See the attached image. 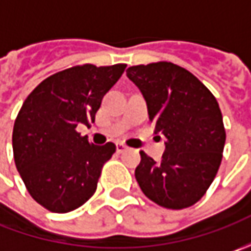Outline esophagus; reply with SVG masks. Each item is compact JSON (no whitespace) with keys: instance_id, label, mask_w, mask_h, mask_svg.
Instances as JSON below:
<instances>
[{"instance_id":"esophagus-1","label":"esophagus","mask_w":251,"mask_h":251,"mask_svg":"<svg viewBox=\"0 0 251 251\" xmlns=\"http://www.w3.org/2000/svg\"><path fill=\"white\" fill-rule=\"evenodd\" d=\"M127 150H128V147H127V145H124V144H121V142L117 144V152H119V153H121V152H124V151H127Z\"/></svg>"}]
</instances>
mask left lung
<instances>
[{
    "instance_id": "1",
    "label": "left lung",
    "mask_w": 251,
    "mask_h": 251,
    "mask_svg": "<svg viewBox=\"0 0 251 251\" xmlns=\"http://www.w3.org/2000/svg\"><path fill=\"white\" fill-rule=\"evenodd\" d=\"M127 76L142 92L155 131L166 137L160 162L140 152L135 178L142 193L168 209L194 205L224 156L226 131L215 96L186 68L168 61L134 65Z\"/></svg>"
}]
</instances>
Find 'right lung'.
<instances>
[{
	"instance_id": "add662e5",
	"label": "right lung",
	"mask_w": 251,
	"mask_h": 251,
	"mask_svg": "<svg viewBox=\"0 0 251 251\" xmlns=\"http://www.w3.org/2000/svg\"><path fill=\"white\" fill-rule=\"evenodd\" d=\"M126 67L75 65L46 78L25 99L12 131L15 165L29 194L46 209L65 214L95 194L116 145H93L76 127L95 121L103 96Z\"/></svg>"
}]
</instances>
